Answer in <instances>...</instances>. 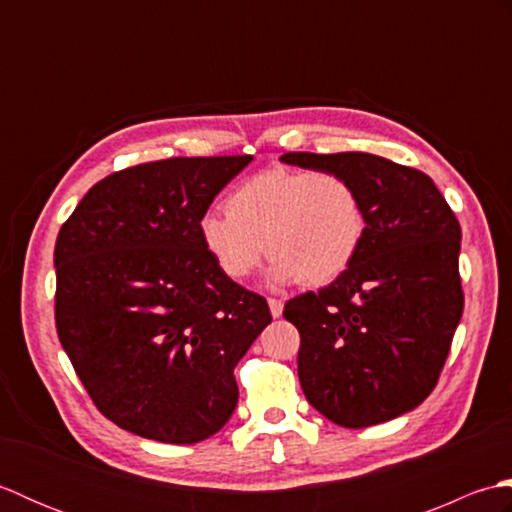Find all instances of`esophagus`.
Segmentation results:
<instances>
[{
    "instance_id": "1",
    "label": "esophagus",
    "mask_w": 512,
    "mask_h": 512,
    "mask_svg": "<svg viewBox=\"0 0 512 512\" xmlns=\"http://www.w3.org/2000/svg\"><path fill=\"white\" fill-rule=\"evenodd\" d=\"M268 308H270V314H273L275 319L281 317V312H284V301L279 299H268Z\"/></svg>"
}]
</instances>
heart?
<instances>
[{
	"instance_id": "obj_1",
	"label": "heart",
	"mask_w": 512,
	"mask_h": 512,
	"mask_svg": "<svg viewBox=\"0 0 512 512\" xmlns=\"http://www.w3.org/2000/svg\"><path fill=\"white\" fill-rule=\"evenodd\" d=\"M367 231L361 193L341 173L266 169L228 193L226 211L200 215L198 235L222 275L242 281L264 255L268 281L325 286L358 255Z\"/></svg>"
}]
</instances>
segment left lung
I'll list each match as a JSON object with an SVG mask.
<instances>
[{
    "label": "left lung",
    "instance_id": "1",
    "mask_svg": "<svg viewBox=\"0 0 512 512\" xmlns=\"http://www.w3.org/2000/svg\"><path fill=\"white\" fill-rule=\"evenodd\" d=\"M279 160L352 180L367 217L352 266L284 308L301 334L303 394L347 429L394 420L436 387L462 317L458 217L427 173L387 158L290 151Z\"/></svg>",
    "mask_w": 512,
    "mask_h": 512
}]
</instances>
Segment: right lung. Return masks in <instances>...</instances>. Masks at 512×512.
Masks as SVG:
<instances>
[{
    "instance_id": "1",
    "label": "right lung",
    "mask_w": 512,
    "mask_h": 512,
    "mask_svg": "<svg viewBox=\"0 0 512 512\" xmlns=\"http://www.w3.org/2000/svg\"><path fill=\"white\" fill-rule=\"evenodd\" d=\"M253 156L169 158L96 182L54 246V319L105 418L140 438L193 444L237 407L233 369L273 321L222 275L198 235L215 195Z\"/></svg>"
}]
</instances>
